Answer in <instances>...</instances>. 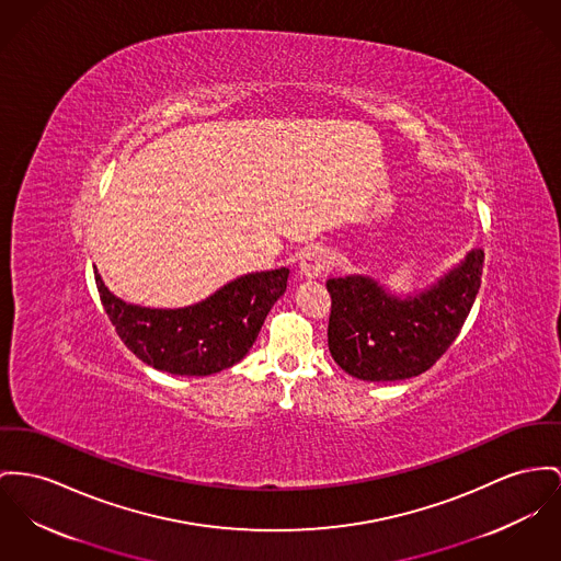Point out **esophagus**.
<instances>
[{"instance_id": "1", "label": "esophagus", "mask_w": 561, "mask_h": 561, "mask_svg": "<svg viewBox=\"0 0 561 561\" xmlns=\"http://www.w3.org/2000/svg\"><path fill=\"white\" fill-rule=\"evenodd\" d=\"M330 272V255L325 249H310L301 255L299 260V274L306 280H314V278H323Z\"/></svg>"}]
</instances>
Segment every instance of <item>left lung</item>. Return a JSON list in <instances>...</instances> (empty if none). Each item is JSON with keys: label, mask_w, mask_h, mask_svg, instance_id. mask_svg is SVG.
Returning a JSON list of instances; mask_svg holds the SVG:
<instances>
[{"label": "left lung", "mask_w": 561, "mask_h": 561, "mask_svg": "<svg viewBox=\"0 0 561 561\" xmlns=\"http://www.w3.org/2000/svg\"><path fill=\"white\" fill-rule=\"evenodd\" d=\"M485 253L472 249L436 283L409 296L366 274L330 278L328 344L359 380L393 382L430 370L459 334L481 287Z\"/></svg>", "instance_id": "1"}]
</instances>
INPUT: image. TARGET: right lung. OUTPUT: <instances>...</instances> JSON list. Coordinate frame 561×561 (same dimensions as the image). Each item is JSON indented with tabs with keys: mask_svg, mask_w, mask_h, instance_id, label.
Segmentation results:
<instances>
[{
	"mask_svg": "<svg viewBox=\"0 0 561 561\" xmlns=\"http://www.w3.org/2000/svg\"><path fill=\"white\" fill-rule=\"evenodd\" d=\"M287 267L251 272L185 308H149L114 296L95 267L98 291L118 337L150 368L176 376H210L238 364L287 291Z\"/></svg>",
	"mask_w": 561,
	"mask_h": 561,
	"instance_id": "add662e5",
	"label": "right lung"
}]
</instances>
